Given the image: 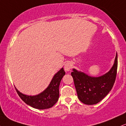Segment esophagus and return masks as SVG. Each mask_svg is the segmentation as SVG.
Here are the masks:
<instances>
[{
    "instance_id": "obj_1",
    "label": "esophagus",
    "mask_w": 126,
    "mask_h": 126,
    "mask_svg": "<svg viewBox=\"0 0 126 126\" xmlns=\"http://www.w3.org/2000/svg\"><path fill=\"white\" fill-rule=\"evenodd\" d=\"M72 64L71 62H68L66 63H65L64 66V69L65 71L66 72L69 71V70H70V69H72Z\"/></svg>"
}]
</instances>
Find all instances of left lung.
I'll return each mask as SVG.
<instances>
[{
	"label": "left lung",
	"mask_w": 126,
	"mask_h": 126,
	"mask_svg": "<svg viewBox=\"0 0 126 126\" xmlns=\"http://www.w3.org/2000/svg\"><path fill=\"white\" fill-rule=\"evenodd\" d=\"M118 59L116 54L114 65L106 74L95 78L75 69L71 73L79 99L85 104H96L111 90L117 76Z\"/></svg>",
	"instance_id": "1"
}]
</instances>
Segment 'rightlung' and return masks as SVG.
Instances as JSON below:
<instances>
[{"mask_svg": "<svg viewBox=\"0 0 126 126\" xmlns=\"http://www.w3.org/2000/svg\"><path fill=\"white\" fill-rule=\"evenodd\" d=\"M65 75L63 68H62L54 75L50 85L46 90L35 96H28L19 92L15 88L16 91L22 100L27 105L37 109L44 110L52 107L58 101L59 98V85L62 78Z\"/></svg>", "mask_w": 126, "mask_h": 126, "instance_id": "obj_1", "label": "right lung"}]
</instances>
